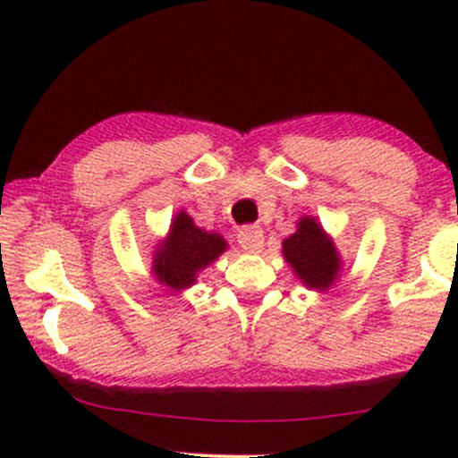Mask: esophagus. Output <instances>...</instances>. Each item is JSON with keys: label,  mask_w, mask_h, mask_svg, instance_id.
<instances>
[{"label": "esophagus", "mask_w": 458, "mask_h": 458, "mask_svg": "<svg viewBox=\"0 0 458 458\" xmlns=\"http://www.w3.org/2000/svg\"><path fill=\"white\" fill-rule=\"evenodd\" d=\"M239 243L245 251H260L262 243H265V236L259 225H247L239 233Z\"/></svg>", "instance_id": "1"}]
</instances>
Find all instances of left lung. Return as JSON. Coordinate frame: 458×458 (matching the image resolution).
I'll return each mask as SVG.
<instances>
[{
  "mask_svg": "<svg viewBox=\"0 0 458 458\" xmlns=\"http://www.w3.org/2000/svg\"><path fill=\"white\" fill-rule=\"evenodd\" d=\"M282 254L297 280L310 291H329L343 271L338 247L312 215H303L295 233L282 241Z\"/></svg>",
  "mask_w": 458,
  "mask_h": 458,
  "instance_id": "1",
  "label": "left lung"
}]
</instances>
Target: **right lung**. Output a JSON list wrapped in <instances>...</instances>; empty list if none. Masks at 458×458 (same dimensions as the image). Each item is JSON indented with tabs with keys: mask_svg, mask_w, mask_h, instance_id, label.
Here are the masks:
<instances>
[{
	"mask_svg": "<svg viewBox=\"0 0 458 458\" xmlns=\"http://www.w3.org/2000/svg\"><path fill=\"white\" fill-rule=\"evenodd\" d=\"M228 243L219 233L198 228L191 215L178 211L170 230L152 250V277L165 291L181 293L198 282V273L213 265Z\"/></svg>",
	"mask_w": 458,
	"mask_h": 458,
	"instance_id": "obj_1",
	"label": "right lung"
}]
</instances>
